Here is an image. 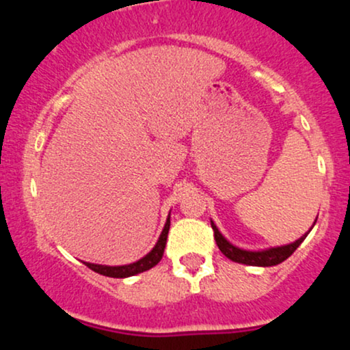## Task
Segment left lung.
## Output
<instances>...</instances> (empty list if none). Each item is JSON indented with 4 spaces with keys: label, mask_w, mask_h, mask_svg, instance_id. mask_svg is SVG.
Here are the masks:
<instances>
[{
    "label": "left lung",
    "mask_w": 350,
    "mask_h": 350,
    "mask_svg": "<svg viewBox=\"0 0 350 350\" xmlns=\"http://www.w3.org/2000/svg\"><path fill=\"white\" fill-rule=\"evenodd\" d=\"M316 224V222H314ZM212 230H214V237L219 250L230 258L232 262L237 263H243V265H252V267H273V265H278L281 262L288 258V256L293 255V252L303 243V240L306 239V235L301 237V239L296 240L290 245H283V247H276V248H270V250H263V252H248V250H242V248H237L232 245L230 242H227L224 239L222 234L219 232V228L215 227V224L212 222Z\"/></svg>",
    "instance_id": "obj_1"
}]
</instances>
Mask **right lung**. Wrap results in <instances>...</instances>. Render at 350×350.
<instances>
[{
    "instance_id": "obj_1",
    "label": "right lung",
    "mask_w": 350,
    "mask_h": 350,
    "mask_svg": "<svg viewBox=\"0 0 350 350\" xmlns=\"http://www.w3.org/2000/svg\"><path fill=\"white\" fill-rule=\"evenodd\" d=\"M170 226H171V219L167 217L166 226H164L161 235H159L158 243L154 245V248H152L146 256H143V258L138 260V262L131 265H123V267H105V265H94V263H85V262L83 263H85L90 270L97 271L103 276H110V278H126V276H133V275H138V273L150 270V268L154 267V265L161 262L164 247H166L167 232H170Z\"/></svg>"
}]
</instances>
